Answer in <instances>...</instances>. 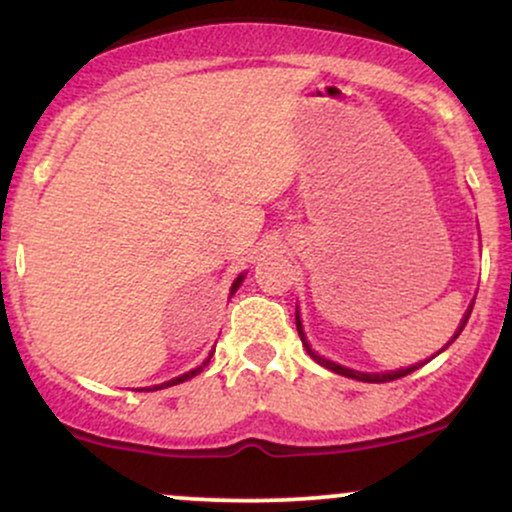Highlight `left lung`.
Wrapping results in <instances>:
<instances>
[{
	"mask_svg": "<svg viewBox=\"0 0 512 512\" xmlns=\"http://www.w3.org/2000/svg\"><path fill=\"white\" fill-rule=\"evenodd\" d=\"M472 308L474 305H469V310L467 313H464V317H462V322H460V327H457V332L452 334V339L448 344L443 346V349H448V346L455 342L457 337H460V332L464 330V325H467V320H469V315H472ZM296 330H298V337H301V342H303V346H305V351H308L310 354V358H313V361H317L320 363V366H325V368H330V370H334V373H339V375H346V378H354V380H361V383H390V380H397V378H404V375H409V373H414L416 368H421L424 366V363H416V366H409V368H402V370H390V373H361V370H351V368H344V366H339V363H334V361H330V358H325V356H317L313 349H310V344H308V339H305V334H303V325H301V317H298V310H296ZM440 349V351H443ZM438 351V354H440ZM433 358V356H431Z\"/></svg>",
	"mask_w": 512,
	"mask_h": 512,
	"instance_id": "1",
	"label": "left lung"
}]
</instances>
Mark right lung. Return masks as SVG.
<instances>
[{"label": "right lung", "instance_id": "obj_1", "mask_svg": "<svg viewBox=\"0 0 512 512\" xmlns=\"http://www.w3.org/2000/svg\"><path fill=\"white\" fill-rule=\"evenodd\" d=\"M243 279H245V276H243V274H240V276H238V279H236V281H233V286H231V296H233V293H236V291H238V286H240V284H243ZM211 354H214V351H211ZM211 354H209V358H211ZM209 358H207V361H204V363H202V366H197L195 370H190V373L180 375V378H173V380H168V383H163V385H154V387H149V390H163V387H170V385H180V383H185V380L195 378V375H197V373H202V370H204V368H207Z\"/></svg>", "mask_w": 512, "mask_h": 512}]
</instances>
